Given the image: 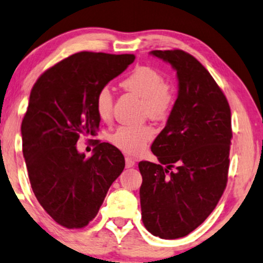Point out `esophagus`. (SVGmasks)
I'll return each instance as SVG.
<instances>
[{
	"mask_svg": "<svg viewBox=\"0 0 263 263\" xmlns=\"http://www.w3.org/2000/svg\"><path fill=\"white\" fill-rule=\"evenodd\" d=\"M125 161H126V167L127 168H131L135 166V160L131 159V157H126Z\"/></svg>",
	"mask_w": 263,
	"mask_h": 263,
	"instance_id": "esophagus-1",
	"label": "esophagus"
}]
</instances>
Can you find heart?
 I'll return each mask as SVG.
<instances>
[{
	"mask_svg": "<svg viewBox=\"0 0 263 263\" xmlns=\"http://www.w3.org/2000/svg\"><path fill=\"white\" fill-rule=\"evenodd\" d=\"M122 89L143 100V113L154 120H166L176 103V92L164 77L148 66H138L121 82ZM114 99L107 86L96 95V113L102 121H109L113 115ZM154 129L149 125L120 126L111 134L109 141L114 146L129 155H138L152 141Z\"/></svg>",
	"mask_w": 263,
	"mask_h": 263,
	"instance_id": "1",
	"label": "heart"
}]
</instances>
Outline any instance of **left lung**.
<instances>
[{"label":"left lung","mask_w":263,"mask_h":263,"mask_svg":"<svg viewBox=\"0 0 263 263\" xmlns=\"http://www.w3.org/2000/svg\"><path fill=\"white\" fill-rule=\"evenodd\" d=\"M177 71L179 93L152 144L159 162L138 163L145 229L163 239L185 237L211 215L226 189L232 139L226 96L189 52L153 50Z\"/></svg>","instance_id":"1"}]
</instances>
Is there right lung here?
Returning a JSON list of instances; mask_svg holds the SVG:
<instances>
[{
    "instance_id": "obj_1",
    "label": "right lung",
    "mask_w": 263,
    "mask_h": 263,
    "mask_svg": "<svg viewBox=\"0 0 263 263\" xmlns=\"http://www.w3.org/2000/svg\"><path fill=\"white\" fill-rule=\"evenodd\" d=\"M135 58L77 52L48 68L31 90L22 122L31 187L47 214L66 229H83L95 218L124 171V155L109 143L96 142L87 159L76 144L80 137L97 135V92Z\"/></svg>"
}]
</instances>
